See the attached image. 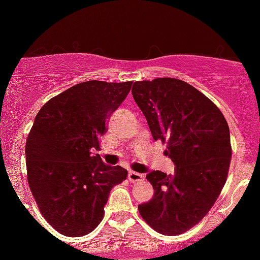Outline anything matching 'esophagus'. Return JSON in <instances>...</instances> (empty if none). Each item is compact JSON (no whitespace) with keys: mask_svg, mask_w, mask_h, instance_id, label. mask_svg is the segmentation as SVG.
Returning a JSON list of instances; mask_svg holds the SVG:
<instances>
[{"mask_svg":"<svg viewBox=\"0 0 260 260\" xmlns=\"http://www.w3.org/2000/svg\"><path fill=\"white\" fill-rule=\"evenodd\" d=\"M143 178H144V175L139 174V172H136V171L128 172V180L131 182H138L140 180H143Z\"/></svg>","mask_w":260,"mask_h":260,"instance_id":"obj_1","label":"esophagus"}]
</instances>
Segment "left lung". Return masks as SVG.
Instances as JSON below:
<instances>
[{
  "instance_id": "8db88e82",
  "label": "left lung",
  "mask_w": 260,
  "mask_h": 260,
  "mask_svg": "<svg viewBox=\"0 0 260 260\" xmlns=\"http://www.w3.org/2000/svg\"><path fill=\"white\" fill-rule=\"evenodd\" d=\"M132 94L176 166L172 175H147L154 196L138 205L139 213L159 234L181 235L207 215L225 184L232 154L229 124L213 101L183 80L134 82Z\"/></svg>"
}]
</instances>
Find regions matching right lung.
<instances>
[{
	"label": "right lung",
	"instance_id": "1",
	"mask_svg": "<svg viewBox=\"0 0 260 260\" xmlns=\"http://www.w3.org/2000/svg\"><path fill=\"white\" fill-rule=\"evenodd\" d=\"M132 82L79 83L50 99L35 117L25 144L28 183L39 209L56 231L80 237L101 222L112 187L127 170L110 166L99 149L106 120Z\"/></svg>",
	"mask_w": 260,
	"mask_h": 260
}]
</instances>
